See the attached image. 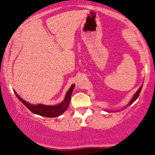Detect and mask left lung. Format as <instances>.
<instances>
[{
	"mask_svg": "<svg viewBox=\"0 0 155 155\" xmlns=\"http://www.w3.org/2000/svg\"><path fill=\"white\" fill-rule=\"evenodd\" d=\"M142 87H143V85H141V86L140 87V88H139V89L138 91H136V93H135V95H134V97H133V98L130 100V101L129 102V103H128L127 105H126V107H128V106H129V105H130V104H131L132 103H134V102L136 101V100H137V98H138V96H139V95H140V91H141V89H142Z\"/></svg>",
	"mask_w": 155,
	"mask_h": 155,
	"instance_id": "8db88e82",
	"label": "left lung"
}]
</instances>
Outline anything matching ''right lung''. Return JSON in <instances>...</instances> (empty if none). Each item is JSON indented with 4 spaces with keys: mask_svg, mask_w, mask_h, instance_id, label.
Listing matches in <instances>:
<instances>
[{
    "mask_svg": "<svg viewBox=\"0 0 155 155\" xmlns=\"http://www.w3.org/2000/svg\"><path fill=\"white\" fill-rule=\"evenodd\" d=\"M74 87L75 85L73 84L69 88V90L67 91L64 100L61 103L54 106L45 105V104H31L29 103V102H27V101H25V100H24L23 99H21L15 91L14 92L15 93V95L17 97V98L20 100L31 112L34 113V114L45 117H57L60 116L61 114H62L67 110V109L68 108L69 104L70 103L71 93L73 92Z\"/></svg>",
    "mask_w": 155,
    "mask_h": 155,
    "instance_id": "1",
    "label": "right lung"
}]
</instances>
